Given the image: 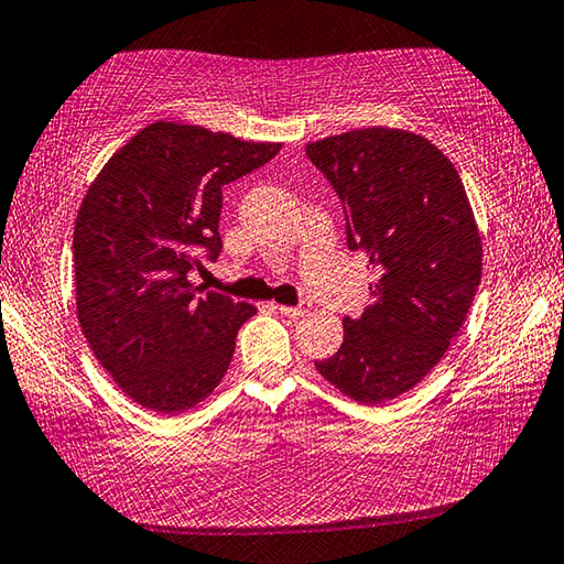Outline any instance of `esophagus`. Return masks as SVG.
<instances>
[{
  "label": "esophagus",
  "instance_id": "esophagus-1",
  "mask_svg": "<svg viewBox=\"0 0 564 564\" xmlns=\"http://www.w3.org/2000/svg\"><path fill=\"white\" fill-rule=\"evenodd\" d=\"M275 311H279L281 316H285V318H303L305 313L311 311V303L301 301L299 305H275Z\"/></svg>",
  "mask_w": 564,
  "mask_h": 564
}]
</instances>
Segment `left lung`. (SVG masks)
Wrapping results in <instances>:
<instances>
[{"instance_id":"8db88e82","label":"left lung","mask_w":564,"mask_h":564,"mask_svg":"<svg viewBox=\"0 0 564 564\" xmlns=\"http://www.w3.org/2000/svg\"><path fill=\"white\" fill-rule=\"evenodd\" d=\"M336 191L346 241L376 273L373 305L343 318V346L318 373L358 403H386L445 356L470 311L482 246L455 166L403 129H356L305 147Z\"/></svg>"}]
</instances>
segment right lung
I'll list each match as a JSON object with an SVG mask.
<instances>
[{"mask_svg": "<svg viewBox=\"0 0 564 564\" xmlns=\"http://www.w3.org/2000/svg\"><path fill=\"white\" fill-rule=\"evenodd\" d=\"M231 133L156 121L101 169L74 228L76 316L123 393L181 413L221 383L256 308L188 281L221 253V188L279 154Z\"/></svg>", "mask_w": 564, "mask_h": 564, "instance_id": "right-lung-1", "label": "right lung"}]
</instances>
